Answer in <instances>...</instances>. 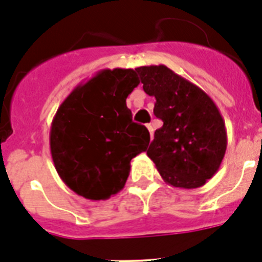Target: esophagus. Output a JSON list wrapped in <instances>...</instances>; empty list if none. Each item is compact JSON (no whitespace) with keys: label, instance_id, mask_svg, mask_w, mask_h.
Returning a JSON list of instances; mask_svg holds the SVG:
<instances>
[{"label":"esophagus","instance_id":"esophagus-1","mask_svg":"<svg viewBox=\"0 0 262 262\" xmlns=\"http://www.w3.org/2000/svg\"><path fill=\"white\" fill-rule=\"evenodd\" d=\"M146 127H148V130H149V135H150V138L153 137V126H151L150 124L146 125Z\"/></svg>","mask_w":262,"mask_h":262}]
</instances>
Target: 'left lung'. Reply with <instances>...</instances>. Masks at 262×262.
Wrapping results in <instances>:
<instances>
[{
  "instance_id": "8db88e82",
  "label": "left lung",
  "mask_w": 262,
  "mask_h": 262,
  "mask_svg": "<svg viewBox=\"0 0 262 262\" xmlns=\"http://www.w3.org/2000/svg\"><path fill=\"white\" fill-rule=\"evenodd\" d=\"M144 92L156 98L164 125L146 151L166 184L195 189L219 170L226 151L224 118L212 98L165 65L137 68Z\"/></svg>"
}]
</instances>
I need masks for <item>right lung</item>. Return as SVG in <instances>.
<instances>
[{
    "label": "right lung",
    "instance_id": "obj_1",
    "mask_svg": "<svg viewBox=\"0 0 262 262\" xmlns=\"http://www.w3.org/2000/svg\"><path fill=\"white\" fill-rule=\"evenodd\" d=\"M133 69H104L77 85L50 126V153L65 185L88 200H106L125 186L132 158L150 136L132 121L127 96L138 86Z\"/></svg>",
    "mask_w": 262,
    "mask_h": 262
}]
</instances>
